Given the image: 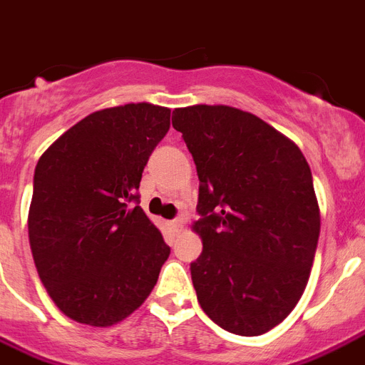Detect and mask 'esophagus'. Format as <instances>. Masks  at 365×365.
Wrapping results in <instances>:
<instances>
[{
  "label": "esophagus",
  "instance_id": "1",
  "mask_svg": "<svg viewBox=\"0 0 365 365\" xmlns=\"http://www.w3.org/2000/svg\"><path fill=\"white\" fill-rule=\"evenodd\" d=\"M167 227L170 232H180L183 229V221L182 219H173V221H168Z\"/></svg>",
  "mask_w": 365,
  "mask_h": 365
}]
</instances>
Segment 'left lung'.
<instances>
[{"instance_id": "left-lung-1", "label": "left lung", "mask_w": 365, "mask_h": 365, "mask_svg": "<svg viewBox=\"0 0 365 365\" xmlns=\"http://www.w3.org/2000/svg\"><path fill=\"white\" fill-rule=\"evenodd\" d=\"M173 115L200 182L198 304L223 330L260 336L294 309L309 279L321 232L311 168L294 142L250 112L195 105Z\"/></svg>"}]
</instances>
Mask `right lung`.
<instances>
[{
	"label": "right lung",
	"mask_w": 365,
	"mask_h": 365,
	"mask_svg": "<svg viewBox=\"0 0 365 365\" xmlns=\"http://www.w3.org/2000/svg\"><path fill=\"white\" fill-rule=\"evenodd\" d=\"M170 127L163 106H114L80 120L41 155L29 245L65 315L110 327L142 306L170 255L140 204L142 170Z\"/></svg>",
	"instance_id": "right-lung-1"
}]
</instances>
